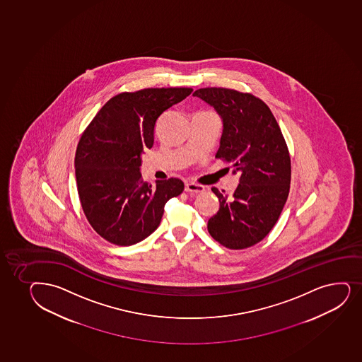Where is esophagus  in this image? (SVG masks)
<instances>
[{"instance_id": "esophagus-1", "label": "esophagus", "mask_w": 362, "mask_h": 362, "mask_svg": "<svg viewBox=\"0 0 362 362\" xmlns=\"http://www.w3.org/2000/svg\"><path fill=\"white\" fill-rule=\"evenodd\" d=\"M185 191L188 193H203L205 191V188L202 185H197L194 182H187L185 185Z\"/></svg>"}]
</instances>
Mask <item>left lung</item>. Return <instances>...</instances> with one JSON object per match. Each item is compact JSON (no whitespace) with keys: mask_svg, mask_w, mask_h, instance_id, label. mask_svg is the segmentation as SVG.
<instances>
[{"mask_svg":"<svg viewBox=\"0 0 362 362\" xmlns=\"http://www.w3.org/2000/svg\"><path fill=\"white\" fill-rule=\"evenodd\" d=\"M193 96L205 101L222 119L216 158L232 163L239 185L232 197L212 188L220 209L208 221L215 240L228 249L257 244L274 227L286 203L291 160L281 130L269 107L249 93L202 88Z\"/></svg>","mask_w":362,"mask_h":362,"instance_id":"8db88e82","label":"left lung"}]
</instances>
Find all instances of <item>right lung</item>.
Masks as SVG:
<instances>
[{
  "instance_id": "add662e5",
  "label": "right lung",
  "mask_w": 362,
  "mask_h": 362,
  "mask_svg": "<svg viewBox=\"0 0 362 362\" xmlns=\"http://www.w3.org/2000/svg\"><path fill=\"white\" fill-rule=\"evenodd\" d=\"M192 88H148L113 96L81 136L75 169L79 200L100 237L129 246L158 228L164 205L183 191L180 179H141V156L154 141V128L168 108Z\"/></svg>"
}]
</instances>
